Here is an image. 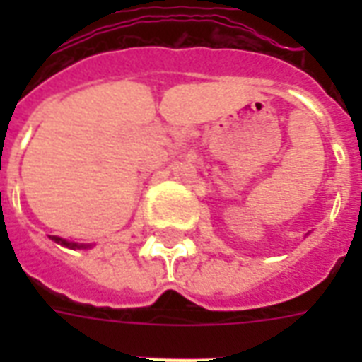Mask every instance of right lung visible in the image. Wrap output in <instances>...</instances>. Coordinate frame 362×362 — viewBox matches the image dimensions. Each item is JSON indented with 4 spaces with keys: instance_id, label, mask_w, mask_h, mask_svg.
<instances>
[{
    "instance_id": "right-lung-1",
    "label": "right lung",
    "mask_w": 362,
    "mask_h": 362,
    "mask_svg": "<svg viewBox=\"0 0 362 362\" xmlns=\"http://www.w3.org/2000/svg\"><path fill=\"white\" fill-rule=\"evenodd\" d=\"M56 244H62L65 247H71V250H88V247H92L93 244H78V242H69L65 240V238H59V237H50Z\"/></svg>"
}]
</instances>
